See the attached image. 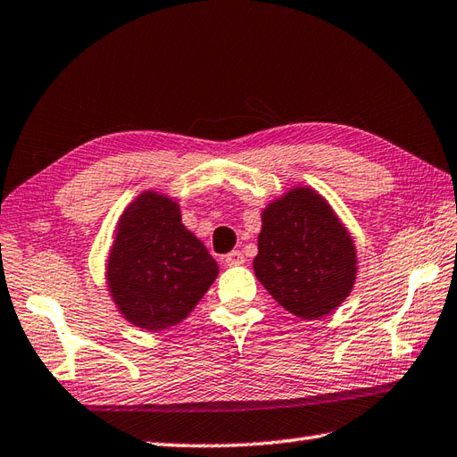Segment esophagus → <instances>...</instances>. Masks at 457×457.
Instances as JSON below:
<instances>
[{"label":"esophagus","mask_w":457,"mask_h":457,"mask_svg":"<svg viewBox=\"0 0 457 457\" xmlns=\"http://www.w3.org/2000/svg\"><path fill=\"white\" fill-rule=\"evenodd\" d=\"M223 262H226L229 267H236V265L245 263V257H244V253H241V252H231L226 257H223Z\"/></svg>","instance_id":"esophagus-1"}]
</instances>
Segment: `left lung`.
<instances>
[{"label": "left lung", "instance_id": "left-lung-1", "mask_svg": "<svg viewBox=\"0 0 457 457\" xmlns=\"http://www.w3.org/2000/svg\"><path fill=\"white\" fill-rule=\"evenodd\" d=\"M253 271L285 311L320 319L351 295L356 247L323 195L295 186L262 212Z\"/></svg>", "mask_w": 457, "mask_h": 457}]
</instances>
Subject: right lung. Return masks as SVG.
I'll use <instances>...</instances> for the list:
<instances>
[{
	"instance_id": "obj_1",
	"label": "right lung",
	"mask_w": 457,
	"mask_h": 457,
	"mask_svg": "<svg viewBox=\"0 0 457 457\" xmlns=\"http://www.w3.org/2000/svg\"><path fill=\"white\" fill-rule=\"evenodd\" d=\"M218 273L216 259L182 223L176 200L146 190L122 212L104 275L130 325L156 333L182 323Z\"/></svg>"
}]
</instances>
